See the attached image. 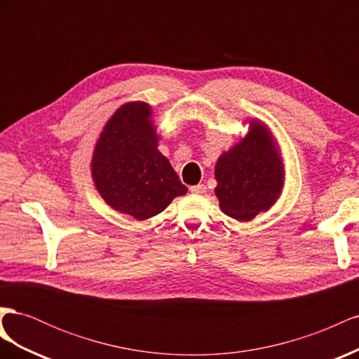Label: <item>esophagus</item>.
Instances as JSON below:
<instances>
[{"label": "esophagus", "mask_w": 359, "mask_h": 359, "mask_svg": "<svg viewBox=\"0 0 359 359\" xmlns=\"http://www.w3.org/2000/svg\"><path fill=\"white\" fill-rule=\"evenodd\" d=\"M190 191L194 194H203L206 191V187L203 186V184H198V186H191Z\"/></svg>", "instance_id": "esophagus-1"}]
</instances>
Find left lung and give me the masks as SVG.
Wrapping results in <instances>:
<instances>
[{
    "mask_svg": "<svg viewBox=\"0 0 359 359\" xmlns=\"http://www.w3.org/2000/svg\"><path fill=\"white\" fill-rule=\"evenodd\" d=\"M248 132L217 158L214 177L220 210L238 222L268 211L283 193L286 168L271 128L248 118Z\"/></svg>",
    "mask_w": 359,
    "mask_h": 359,
    "instance_id": "8db88e82",
    "label": "left lung"
}]
</instances>
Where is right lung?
I'll use <instances>...</instances> for the list:
<instances>
[{"label": "right lung", "mask_w": 359, "mask_h": 359, "mask_svg": "<svg viewBox=\"0 0 359 359\" xmlns=\"http://www.w3.org/2000/svg\"><path fill=\"white\" fill-rule=\"evenodd\" d=\"M153 109L127 102L107 119L91 157L95 190L112 210L144 222L187 193L169 160L158 151Z\"/></svg>", "instance_id": "1"}]
</instances>
